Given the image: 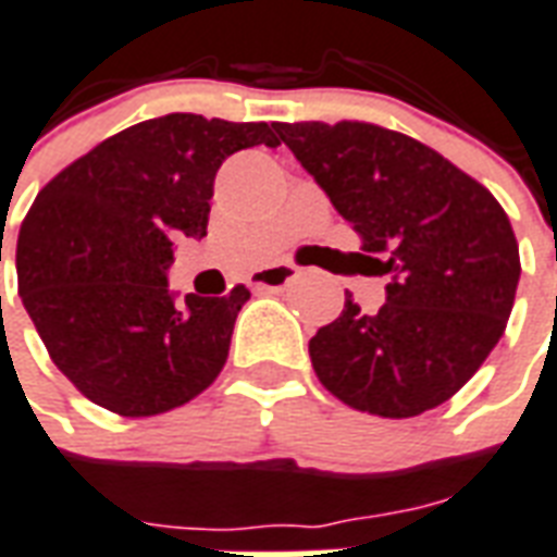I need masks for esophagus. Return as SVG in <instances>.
<instances>
[{"label":"esophagus","mask_w":557,"mask_h":557,"mask_svg":"<svg viewBox=\"0 0 557 557\" xmlns=\"http://www.w3.org/2000/svg\"><path fill=\"white\" fill-rule=\"evenodd\" d=\"M295 277H298V268L295 265H271L257 271V274L250 277V286L257 292H280L286 289Z\"/></svg>","instance_id":"1"}]
</instances>
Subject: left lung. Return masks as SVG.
I'll use <instances>...</instances> for the list:
<instances>
[{
	"label": "left lung",
	"mask_w": 557,
	"mask_h": 557,
	"mask_svg": "<svg viewBox=\"0 0 557 557\" xmlns=\"http://www.w3.org/2000/svg\"><path fill=\"white\" fill-rule=\"evenodd\" d=\"M307 174L389 274L374 315L345 292L310 339L312 369L354 410L410 419L448 401L505 333L520 245L487 188L401 132L374 123H277ZM360 253V257H362Z\"/></svg>",
	"instance_id": "1"
}]
</instances>
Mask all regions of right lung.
<instances>
[{
  "instance_id": "obj_1",
  "label": "right lung",
  "mask_w": 557,
  "mask_h": 557,
  "mask_svg": "<svg viewBox=\"0 0 557 557\" xmlns=\"http://www.w3.org/2000/svg\"><path fill=\"white\" fill-rule=\"evenodd\" d=\"M271 129L176 111L111 135L40 188L16 238L20 298L94 405L159 416L221 374L250 292L176 304L171 238L206 236L218 168L247 147H277Z\"/></svg>"
}]
</instances>
